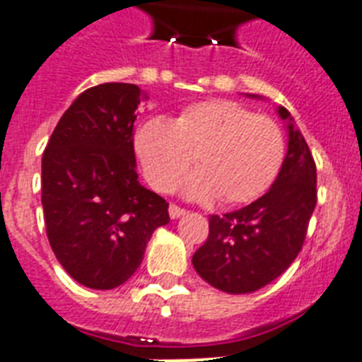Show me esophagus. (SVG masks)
Masks as SVG:
<instances>
[{"label":"esophagus","instance_id":"obj_1","mask_svg":"<svg viewBox=\"0 0 362 362\" xmlns=\"http://www.w3.org/2000/svg\"><path fill=\"white\" fill-rule=\"evenodd\" d=\"M184 214H186V210L180 209L178 204H170L169 206V216L173 218V220H176V218H182Z\"/></svg>","mask_w":362,"mask_h":362}]
</instances>
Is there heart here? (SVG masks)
Masks as SVG:
<instances>
[{
    "label": "heart",
    "mask_w": 362,
    "mask_h": 362,
    "mask_svg": "<svg viewBox=\"0 0 362 362\" xmlns=\"http://www.w3.org/2000/svg\"><path fill=\"white\" fill-rule=\"evenodd\" d=\"M133 146L156 189H173L195 159L199 173L187 180L186 192L195 199L218 195L221 204L263 195L286 158L280 125L226 99L189 105L173 124L153 116L139 125Z\"/></svg>",
    "instance_id": "b5f03b06"
}]
</instances>
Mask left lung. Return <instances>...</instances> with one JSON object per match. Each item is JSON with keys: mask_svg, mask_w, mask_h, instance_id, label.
Returning <instances> with one entry per match:
<instances>
[{"mask_svg": "<svg viewBox=\"0 0 362 362\" xmlns=\"http://www.w3.org/2000/svg\"><path fill=\"white\" fill-rule=\"evenodd\" d=\"M278 115L289 122L280 175L252 204L221 218L210 216L209 238L192 259L197 274L220 291H257L284 274L303 250L317 203V170L289 110L280 107Z\"/></svg>", "mask_w": 362, "mask_h": 362, "instance_id": "8db88e82", "label": "left lung"}]
</instances>
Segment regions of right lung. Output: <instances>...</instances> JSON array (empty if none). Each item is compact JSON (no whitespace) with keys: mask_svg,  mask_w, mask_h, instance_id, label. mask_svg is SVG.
I'll return each instance as SVG.
<instances>
[{"mask_svg":"<svg viewBox=\"0 0 362 362\" xmlns=\"http://www.w3.org/2000/svg\"><path fill=\"white\" fill-rule=\"evenodd\" d=\"M144 93L135 84L88 88L59 118L45 153L41 203L52 252L71 278L115 289L141 267L169 203L139 182L133 124Z\"/></svg>","mask_w":362,"mask_h":362,"instance_id":"1","label":"right lung"}]
</instances>
